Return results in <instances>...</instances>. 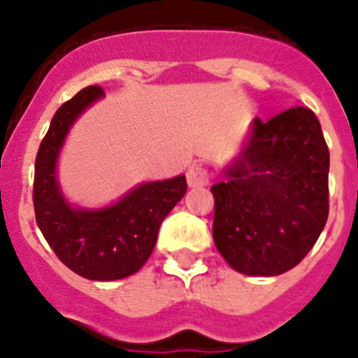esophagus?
<instances>
[{"mask_svg": "<svg viewBox=\"0 0 358 358\" xmlns=\"http://www.w3.org/2000/svg\"><path fill=\"white\" fill-rule=\"evenodd\" d=\"M187 182H189L190 189L206 187L209 182L208 169L201 168V166H192V168H189V171H187Z\"/></svg>", "mask_w": 358, "mask_h": 358, "instance_id": "esophagus-1", "label": "esophagus"}]
</instances>
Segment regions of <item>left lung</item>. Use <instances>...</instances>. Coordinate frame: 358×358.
<instances>
[{"label": "left lung", "instance_id": "obj_1", "mask_svg": "<svg viewBox=\"0 0 358 358\" xmlns=\"http://www.w3.org/2000/svg\"><path fill=\"white\" fill-rule=\"evenodd\" d=\"M330 155L315 113L292 107L262 122L219 182L213 240L245 275L285 273L315 245L329 219Z\"/></svg>", "mask_w": 358, "mask_h": 358}]
</instances>
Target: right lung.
I'll return each instance as SVG.
<instances>
[{
  "label": "right lung",
  "instance_id": "obj_1",
  "mask_svg": "<svg viewBox=\"0 0 358 358\" xmlns=\"http://www.w3.org/2000/svg\"><path fill=\"white\" fill-rule=\"evenodd\" d=\"M99 98L101 88L87 87L55 113L37 150L34 208L37 227L69 270L92 281H115L149 260L162 220L187 192V179L141 182L107 208H73L64 198L56 164L69 128Z\"/></svg>",
  "mask_w": 358,
  "mask_h": 358
}]
</instances>
